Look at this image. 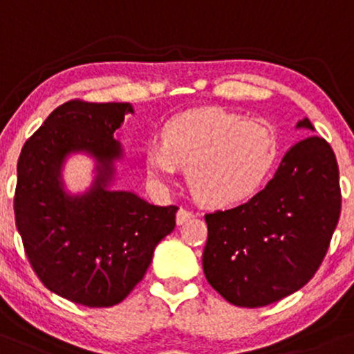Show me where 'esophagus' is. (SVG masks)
Listing matches in <instances>:
<instances>
[{
    "mask_svg": "<svg viewBox=\"0 0 354 354\" xmlns=\"http://www.w3.org/2000/svg\"><path fill=\"white\" fill-rule=\"evenodd\" d=\"M192 217H194V212H190V210L180 207V209H178L176 219H177V224L182 225V224H184V222H187L189 219H192Z\"/></svg>",
    "mask_w": 354,
    "mask_h": 354,
    "instance_id": "34e87169",
    "label": "esophagus"
}]
</instances>
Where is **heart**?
Returning <instances> with one entry per match:
<instances>
[{"instance_id": "heart-1", "label": "heart", "mask_w": 354, "mask_h": 354, "mask_svg": "<svg viewBox=\"0 0 354 354\" xmlns=\"http://www.w3.org/2000/svg\"><path fill=\"white\" fill-rule=\"evenodd\" d=\"M277 158V135L266 120L244 118L221 109L190 110L170 118L162 144L145 150L147 172L153 178H185L202 204H239L259 190Z\"/></svg>"}]
</instances>
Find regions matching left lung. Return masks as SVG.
<instances>
[{
	"instance_id": "left-lung-1",
	"label": "left lung",
	"mask_w": 354,
	"mask_h": 354,
	"mask_svg": "<svg viewBox=\"0 0 354 354\" xmlns=\"http://www.w3.org/2000/svg\"><path fill=\"white\" fill-rule=\"evenodd\" d=\"M296 127L315 130L308 118ZM339 212L335 152L311 135L288 150L272 180L251 201L205 214L202 268L209 284L242 308L292 295L323 263Z\"/></svg>"
}]
</instances>
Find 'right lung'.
<instances>
[{
	"label": "right lung",
	"mask_w": 354,
	"mask_h": 354,
	"mask_svg": "<svg viewBox=\"0 0 354 354\" xmlns=\"http://www.w3.org/2000/svg\"><path fill=\"white\" fill-rule=\"evenodd\" d=\"M130 103L70 100L48 115L18 158L15 221L31 268L55 295L88 308H110L144 279L157 244L176 227L177 205L149 204L110 189L122 145L113 138ZM70 153L97 162L85 194L62 189Z\"/></svg>",
	"instance_id": "obj_1"
}]
</instances>
